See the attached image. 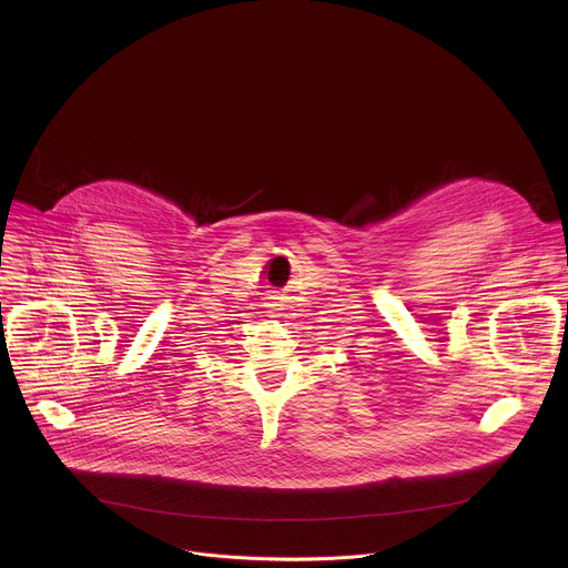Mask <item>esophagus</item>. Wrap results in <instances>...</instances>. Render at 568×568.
Returning a JSON list of instances; mask_svg holds the SVG:
<instances>
[{"label":"esophagus","mask_w":568,"mask_h":568,"mask_svg":"<svg viewBox=\"0 0 568 568\" xmlns=\"http://www.w3.org/2000/svg\"><path fill=\"white\" fill-rule=\"evenodd\" d=\"M272 301L265 305V307H270L267 310V316H276V310H278V296H270Z\"/></svg>","instance_id":"esophagus-1"}]
</instances>
